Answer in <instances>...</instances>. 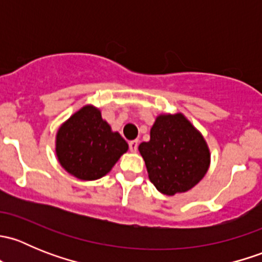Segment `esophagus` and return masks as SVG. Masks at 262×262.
<instances>
[{"label":"esophagus","instance_id":"obj_1","mask_svg":"<svg viewBox=\"0 0 262 262\" xmlns=\"http://www.w3.org/2000/svg\"><path fill=\"white\" fill-rule=\"evenodd\" d=\"M129 149H130V152H137V149H138V141H130L129 142Z\"/></svg>","mask_w":262,"mask_h":262}]
</instances>
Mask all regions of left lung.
<instances>
[{"mask_svg": "<svg viewBox=\"0 0 262 262\" xmlns=\"http://www.w3.org/2000/svg\"><path fill=\"white\" fill-rule=\"evenodd\" d=\"M138 149L150 182L165 195L194 187L210 165L204 137L181 113L158 115L150 128V139Z\"/></svg>", "mask_w": 262, "mask_h": 262, "instance_id": "1", "label": "left lung"}]
</instances>
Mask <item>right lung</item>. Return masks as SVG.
Instances as JSON below:
<instances>
[{
  "label": "right lung",
  "instance_id": "right-lung-1",
  "mask_svg": "<svg viewBox=\"0 0 262 262\" xmlns=\"http://www.w3.org/2000/svg\"><path fill=\"white\" fill-rule=\"evenodd\" d=\"M128 150V143L101 118V112L86 105L59 126L55 153L60 166L80 180L106 175Z\"/></svg>",
  "mask_w": 262,
  "mask_h": 262
}]
</instances>
